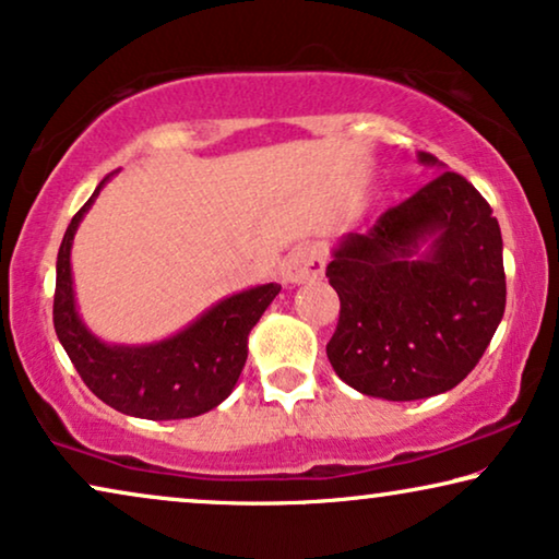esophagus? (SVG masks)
I'll use <instances>...</instances> for the list:
<instances>
[{"instance_id": "esophagus-1", "label": "esophagus", "mask_w": 559, "mask_h": 559, "mask_svg": "<svg viewBox=\"0 0 559 559\" xmlns=\"http://www.w3.org/2000/svg\"><path fill=\"white\" fill-rule=\"evenodd\" d=\"M325 272V259L318 249L312 247H297L287 254L285 264H282V280L289 285H300V282L318 280Z\"/></svg>"}]
</instances>
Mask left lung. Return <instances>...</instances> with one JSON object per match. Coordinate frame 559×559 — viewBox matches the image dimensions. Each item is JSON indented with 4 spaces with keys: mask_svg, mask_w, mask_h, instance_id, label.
I'll list each match as a JSON object with an SVG mask.
<instances>
[{
    "mask_svg": "<svg viewBox=\"0 0 559 559\" xmlns=\"http://www.w3.org/2000/svg\"><path fill=\"white\" fill-rule=\"evenodd\" d=\"M419 163L440 165L427 152ZM325 277L341 297L328 361L356 392L389 402L461 384L507 308L499 221L463 175L448 170L366 234L343 236Z\"/></svg>",
    "mask_w": 559,
    "mask_h": 559,
    "instance_id": "8db88e82",
    "label": "left lung"
}]
</instances>
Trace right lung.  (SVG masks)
I'll return each instance as SVG.
<instances>
[{"instance_id": "add662e5", "label": "right lung", "mask_w": 559, "mask_h": 559, "mask_svg": "<svg viewBox=\"0 0 559 559\" xmlns=\"http://www.w3.org/2000/svg\"><path fill=\"white\" fill-rule=\"evenodd\" d=\"M66 228L56 264L52 325L83 384L98 400L142 419H186L218 407L231 394L247 364V341L262 312L280 295V285H259L226 297L193 320L186 331L150 346H109L83 325L75 310L71 247L75 228L98 190Z\"/></svg>"}]
</instances>
